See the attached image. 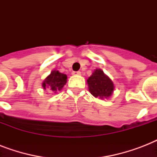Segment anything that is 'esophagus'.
Returning a JSON list of instances; mask_svg holds the SVG:
<instances>
[{
	"label": "esophagus",
	"mask_w": 157,
	"mask_h": 157,
	"mask_svg": "<svg viewBox=\"0 0 157 157\" xmlns=\"http://www.w3.org/2000/svg\"><path fill=\"white\" fill-rule=\"evenodd\" d=\"M81 71H72V75H75V76H79V75H81Z\"/></svg>",
	"instance_id": "1"
}]
</instances>
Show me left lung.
Instances as JSON below:
<instances>
[{
  "instance_id": "8db88e82",
  "label": "left lung",
  "mask_w": 157,
  "mask_h": 157,
  "mask_svg": "<svg viewBox=\"0 0 157 157\" xmlns=\"http://www.w3.org/2000/svg\"><path fill=\"white\" fill-rule=\"evenodd\" d=\"M89 91L95 98H107L114 91V84L101 69L94 70L87 80Z\"/></svg>"
}]
</instances>
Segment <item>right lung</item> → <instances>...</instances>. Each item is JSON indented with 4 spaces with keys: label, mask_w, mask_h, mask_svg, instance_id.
<instances>
[{
    "label": "right lung",
    "mask_w": 157,
    "mask_h": 157,
    "mask_svg": "<svg viewBox=\"0 0 157 157\" xmlns=\"http://www.w3.org/2000/svg\"><path fill=\"white\" fill-rule=\"evenodd\" d=\"M67 79V76L66 74L61 73L59 71L54 70L51 71V73L43 81L42 87L44 90H52L53 92L56 93L58 90H61L65 86Z\"/></svg>",
    "instance_id": "obj_1"
}]
</instances>
